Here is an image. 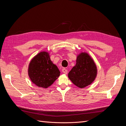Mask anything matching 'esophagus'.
Wrapping results in <instances>:
<instances>
[{
    "label": "esophagus",
    "mask_w": 126,
    "mask_h": 126,
    "mask_svg": "<svg viewBox=\"0 0 126 126\" xmlns=\"http://www.w3.org/2000/svg\"><path fill=\"white\" fill-rule=\"evenodd\" d=\"M62 72H63V73H64V74H67V72H68V71L66 69H65V68H63V69H62Z\"/></svg>",
    "instance_id": "1"
}]
</instances>
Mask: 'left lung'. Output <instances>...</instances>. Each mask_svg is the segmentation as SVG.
Masks as SVG:
<instances>
[{
	"label": "left lung",
	"instance_id": "8db88e82",
	"mask_svg": "<svg viewBox=\"0 0 126 126\" xmlns=\"http://www.w3.org/2000/svg\"><path fill=\"white\" fill-rule=\"evenodd\" d=\"M97 67L87 52L82 51L77 56L76 65L68 74V78L75 85L83 88L90 85L97 75Z\"/></svg>",
	"mask_w": 126,
	"mask_h": 126
}]
</instances>
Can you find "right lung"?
<instances>
[{"instance_id":"1","label":"right lung","mask_w":126,"mask_h":126,"mask_svg":"<svg viewBox=\"0 0 126 126\" xmlns=\"http://www.w3.org/2000/svg\"><path fill=\"white\" fill-rule=\"evenodd\" d=\"M28 74L30 80L35 85L47 88L59 77L60 72L50 60L49 53L43 51L33 57L30 61Z\"/></svg>"}]
</instances>
